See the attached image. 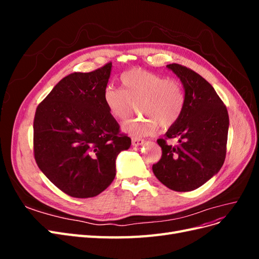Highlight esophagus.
Segmentation results:
<instances>
[{
  "instance_id": "esophagus-1",
  "label": "esophagus",
  "mask_w": 259,
  "mask_h": 259,
  "mask_svg": "<svg viewBox=\"0 0 259 259\" xmlns=\"http://www.w3.org/2000/svg\"><path fill=\"white\" fill-rule=\"evenodd\" d=\"M144 143H145V140H144V139H142V138H138V137H132V145H133V146L137 147V146L143 145Z\"/></svg>"
}]
</instances>
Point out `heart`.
I'll return each instance as SVG.
<instances>
[{
  "label": "heart",
  "mask_w": 259,
  "mask_h": 259,
  "mask_svg": "<svg viewBox=\"0 0 259 259\" xmlns=\"http://www.w3.org/2000/svg\"><path fill=\"white\" fill-rule=\"evenodd\" d=\"M123 89L108 86L104 101L110 114L123 121L134 111L146 117L131 119L123 124V130L134 137L152 135L159 124L169 128L183 114L186 96L182 85L169 77L147 70L134 68L121 75Z\"/></svg>",
  "instance_id": "b5f03b06"
}]
</instances>
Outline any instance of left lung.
I'll return each mask as SVG.
<instances>
[{"mask_svg":"<svg viewBox=\"0 0 259 259\" xmlns=\"http://www.w3.org/2000/svg\"><path fill=\"white\" fill-rule=\"evenodd\" d=\"M182 81L186 104L180 119L156 140L162 156L152 165L160 182L169 189L186 192L205 184L222 168L226 158L229 115L223 100L205 79L178 64L167 65ZM176 138L177 146L167 139Z\"/></svg>","mask_w":259,"mask_h":259,"instance_id":"1","label":"left lung"}]
</instances>
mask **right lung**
Segmentation results:
<instances>
[{"label": "right lung", "mask_w": 259, "mask_h": 259, "mask_svg": "<svg viewBox=\"0 0 259 259\" xmlns=\"http://www.w3.org/2000/svg\"><path fill=\"white\" fill-rule=\"evenodd\" d=\"M112 62L64 77L37 106L34 159L43 174L73 198L96 197L115 177V159L131 138L108 111L104 92Z\"/></svg>", "instance_id": "obj_1"}]
</instances>
